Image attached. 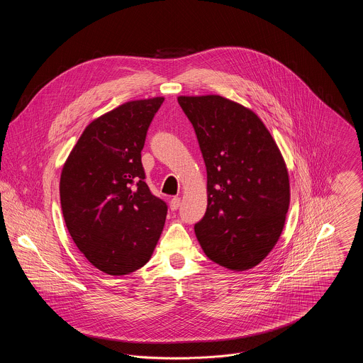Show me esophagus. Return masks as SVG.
I'll use <instances>...</instances> for the list:
<instances>
[{"mask_svg": "<svg viewBox=\"0 0 363 363\" xmlns=\"http://www.w3.org/2000/svg\"><path fill=\"white\" fill-rule=\"evenodd\" d=\"M181 206V199L179 197H174L172 199V201H170V209L172 211H177L178 208Z\"/></svg>", "mask_w": 363, "mask_h": 363, "instance_id": "34e87169", "label": "esophagus"}]
</instances>
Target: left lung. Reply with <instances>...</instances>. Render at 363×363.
<instances>
[{"label": "left lung", "instance_id": "left-lung-1", "mask_svg": "<svg viewBox=\"0 0 363 363\" xmlns=\"http://www.w3.org/2000/svg\"><path fill=\"white\" fill-rule=\"evenodd\" d=\"M207 167L208 206L194 225L213 262L246 271L265 259L290 206L284 159L269 130L245 106L220 95L178 96Z\"/></svg>", "mask_w": 363, "mask_h": 363}]
</instances>
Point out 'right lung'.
Masks as SVG:
<instances>
[{
  "label": "right lung",
  "mask_w": 363,
  "mask_h": 363,
  "mask_svg": "<svg viewBox=\"0 0 363 363\" xmlns=\"http://www.w3.org/2000/svg\"><path fill=\"white\" fill-rule=\"evenodd\" d=\"M164 98L132 101L91 122L62 167L60 197L70 237L108 275L151 259L167 206L145 184L141 150Z\"/></svg>",
  "instance_id": "obj_1"
}]
</instances>
